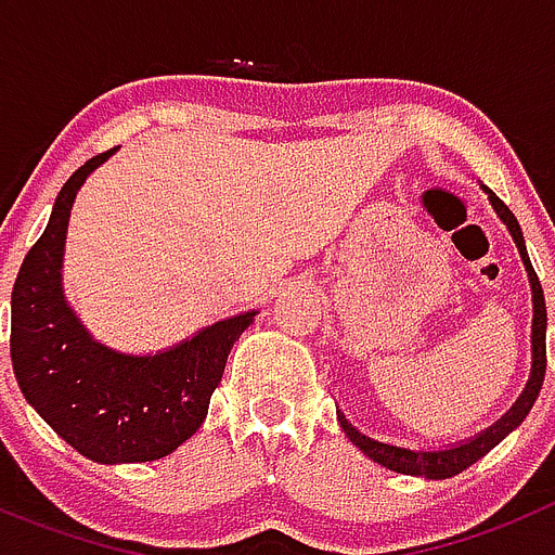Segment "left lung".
Listing matches in <instances>:
<instances>
[{"instance_id":"8db88e82","label":"left lung","mask_w":555,"mask_h":555,"mask_svg":"<svg viewBox=\"0 0 555 555\" xmlns=\"http://www.w3.org/2000/svg\"><path fill=\"white\" fill-rule=\"evenodd\" d=\"M483 186V184H480ZM483 192L489 195V204L494 206L498 218L503 220L508 234L517 243L519 257H522L525 273H528V282H531V301H533V324H531V377L525 383L522 393L517 397V402L511 404L508 411L498 418V422L480 430L478 436L466 438V441H457V444L444 447V450H411V447L402 444H388V441H379V438H371L365 433H360L344 413L337 411V422L344 427V433L349 436V441L363 452L365 457H371L374 464L385 466V469L399 472V475H413V478H427V480H444L457 475V472L469 469L475 461L486 455L489 450L503 441L511 430H517L519 424L525 422V416L531 413L533 402H537L539 391H542L544 383V369H547V351H544V332H547V310H544V296L542 284H539L537 271H533L531 259H528V248H525L522 229H519L517 218L511 215L508 206L500 201L489 186H483Z\"/></svg>"}]
</instances>
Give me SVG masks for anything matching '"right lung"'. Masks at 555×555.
<instances>
[{
    "label": "right lung",
    "mask_w": 555,
    "mask_h": 555,
    "mask_svg": "<svg viewBox=\"0 0 555 555\" xmlns=\"http://www.w3.org/2000/svg\"><path fill=\"white\" fill-rule=\"evenodd\" d=\"M114 153L72 172L44 234L27 250L11 296V358L24 399L66 444L94 464H144L195 436L231 346L257 310L215 321L156 354L94 340L66 301L64 248L77 192Z\"/></svg>",
    "instance_id": "add662e5"
}]
</instances>
